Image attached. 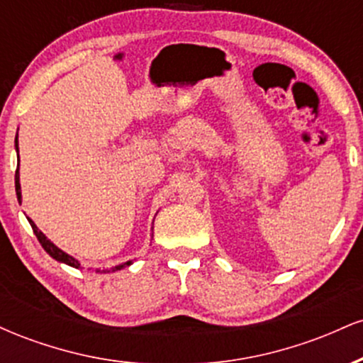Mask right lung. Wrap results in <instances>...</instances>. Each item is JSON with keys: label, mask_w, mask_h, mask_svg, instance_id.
Here are the masks:
<instances>
[{"label": "right lung", "mask_w": 363, "mask_h": 363, "mask_svg": "<svg viewBox=\"0 0 363 363\" xmlns=\"http://www.w3.org/2000/svg\"><path fill=\"white\" fill-rule=\"evenodd\" d=\"M15 148H16V153H18V135H16V138H15ZM15 191H16V198H18V203H22V191H20V174H18V167H16V172H15ZM27 218H28V216H27ZM28 223H30V227H32V230H34L37 240H39L40 245H43V247H44V251L48 252L49 256L54 257V259H56V261L65 262V264L73 266V268H82L80 262H78V259H74L73 256H69V254H66L65 251H61V249L57 247V245H54V244L51 242V240H49L48 237H45V235L43 234V232H40L39 228H37V225H35L34 222H32L30 218H28ZM129 264H131V261L124 262V264L116 266V268H112V272H118V269H123L124 266H129Z\"/></svg>", "instance_id": "1"}]
</instances>
